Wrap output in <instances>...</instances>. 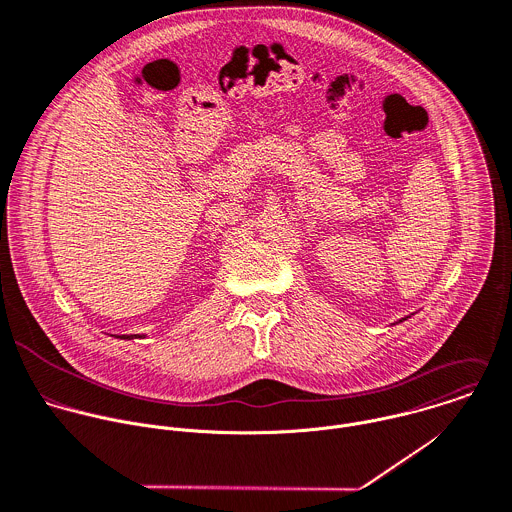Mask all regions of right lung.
<instances>
[{"mask_svg": "<svg viewBox=\"0 0 512 512\" xmlns=\"http://www.w3.org/2000/svg\"><path fill=\"white\" fill-rule=\"evenodd\" d=\"M133 337H135V335H121L119 339H133Z\"/></svg>", "mask_w": 512, "mask_h": 512, "instance_id": "add662e5", "label": "right lung"}]
</instances>
